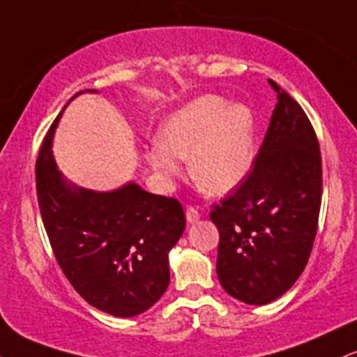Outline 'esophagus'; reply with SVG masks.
Returning a JSON list of instances; mask_svg holds the SVG:
<instances>
[{
    "label": "esophagus",
    "instance_id": "esophagus-1",
    "mask_svg": "<svg viewBox=\"0 0 357 357\" xmlns=\"http://www.w3.org/2000/svg\"><path fill=\"white\" fill-rule=\"evenodd\" d=\"M199 220V211L196 208L188 206L186 208V221L188 223H196Z\"/></svg>",
    "mask_w": 357,
    "mask_h": 357
}]
</instances>
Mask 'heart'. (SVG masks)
Returning a JSON list of instances; mask_svg holds the SVG:
<instances>
[{
  "label": "heart",
  "instance_id": "heart-1",
  "mask_svg": "<svg viewBox=\"0 0 357 357\" xmlns=\"http://www.w3.org/2000/svg\"><path fill=\"white\" fill-rule=\"evenodd\" d=\"M147 165L165 183L188 161L191 179L208 195H227L252 173L257 158L255 116L247 105L220 96L196 97L167 116L159 141L147 147Z\"/></svg>",
  "mask_w": 357,
  "mask_h": 357
}]
</instances>
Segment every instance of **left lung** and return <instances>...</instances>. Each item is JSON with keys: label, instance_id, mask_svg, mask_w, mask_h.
<instances>
[{"label": "left lung", "instance_id": "1", "mask_svg": "<svg viewBox=\"0 0 357 357\" xmlns=\"http://www.w3.org/2000/svg\"><path fill=\"white\" fill-rule=\"evenodd\" d=\"M270 85L277 105L252 173L210 215L220 231V284L250 305L270 304L296 284L321 210L317 137L301 105L273 80Z\"/></svg>", "mask_w": 357, "mask_h": 357}]
</instances>
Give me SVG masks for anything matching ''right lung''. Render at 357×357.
I'll list each match as a JSON object with an SVG mask.
<instances>
[{
  "mask_svg": "<svg viewBox=\"0 0 357 357\" xmlns=\"http://www.w3.org/2000/svg\"><path fill=\"white\" fill-rule=\"evenodd\" d=\"M84 92L97 90L77 96ZM60 117L61 112L36 159V195L53 253L90 305L134 317L169 285L167 255L184 231V211L178 199L153 195L134 181L93 191L65 178L52 151Z\"/></svg>",
  "mask_w": 357,
  "mask_h": 357,
  "instance_id": "1",
  "label": "right lung"
}]
</instances>
